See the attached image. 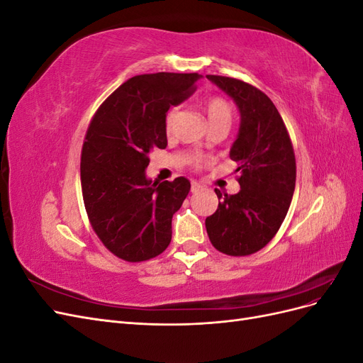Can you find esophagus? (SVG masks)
Masks as SVG:
<instances>
[{
  "mask_svg": "<svg viewBox=\"0 0 363 363\" xmlns=\"http://www.w3.org/2000/svg\"><path fill=\"white\" fill-rule=\"evenodd\" d=\"M201 188H203V186H201L200 183H196V182H192V183H191V192H194V194L199 192Z\"/></svg>",
  "mask_w": 363,
  "mask_h": 363,
  "instance_id": "esophagus-1",
  "label": "esophagus"
}]
</instances>
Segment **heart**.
Masks as SVG:
<instances>
[{
  "label": "heart",
  "mask_w": 363,
  "mask_h": 363,
  "mask_svg": "<svg viewBox=\"0 0 363 363\" xmlns=\"http://www.w3.org/2000/svg\"><path fill=\"white\" fill-rule=\"evenodd\" d=\"M204 111H206V115L208 118V123H211V124L218 123V121H230V119H232V107H230V104L221 96H211V98H208V100L204 104ZM175 118H177V108L172 107L167 112V115H164V131H167V133H171V131H172ZM194 164L196 168H199V167H201V162L196 160Z\"/></svg>",
  "instance_id": "b5f03b06"
}]
</instances>
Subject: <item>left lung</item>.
Masks as SVG:
<instances>
[{"label":"left lung","instance_id":"1","mask_svg":"<svg viewBox=\"0 0 363 363\" xmlns=\"http://www.w3.org/2000/svg\"><path fill=\"white\" fill-rule=\"evenodd\" d=\"M233 98L240 113L230 159L238 163L240 191L235 195L215 189L216 212L206 218L212 245L228 256H248L276 236L295 189V155L289 133L269 98L242 80L206 75Z\"/></svg>","mask_w":363,"mask_h":363}]
</instances>
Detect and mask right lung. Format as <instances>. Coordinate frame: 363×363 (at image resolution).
I'll return each mask as SVG.
<instances>
[{
    "label": "right lung",
    "instance_id": "obj_1",
    "mask_svg": "<svg viewBox=\"0 0 363 363\" xmlns=\"http://www.w3.org/2000/svg\"><path fill=\"white\" fill-rule=\"evenodd\" d=\"M200 74L156 72L128 79L98 107L82 148V192L104 247L144 262L167 250L172 215L191 191L188 179H147L150 151L167 148L164 115L195 91Z\"/></svg>",
    "mask_w": 363,
    "mask_h": 363
}]
</instances>
